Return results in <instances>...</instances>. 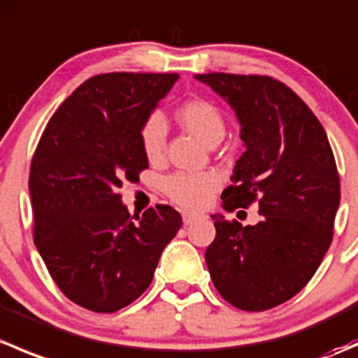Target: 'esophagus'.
I'll return each mask as SVG.
<instances>
[{"label":"esophagus","instance_id":"esophagus-1","mask_svg":"<svg viewBox=\"0 0 358 358\" xmlns=\"http://www.w3.org/2000/svg\"><path fill=\"white\" fill-rule=\"evenodd\" d=\"M196 218H197L196 213H189V211H183V213H182L183 225H190V223H192Z\"/></svg>","mask_w":358,"mask_h":358}]
</instances>
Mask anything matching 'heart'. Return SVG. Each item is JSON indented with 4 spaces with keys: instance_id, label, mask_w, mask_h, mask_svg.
Instances as JSON below:
<instances>
[{
    "instance_id": "1",
    "label": "heart",
    "mask_w": 358,
    "mask_h": 358,
    "mask_svg": "<svg viewBox=\"0 0 358 358\" xmlns=\"http://www.w3.org/2000/svg\"><path fill=\"white\" fill-rule=\"evenodd\" d=\"M180 124L204 143L222 138L225 133V121L218 107L206 99H192L176 110ZM140 143L150 162L161 161L166 149V122L159 114H152L140 129ZM222 185L216 173L176 171L166 176L162 189L166 196L176 204L189 209H201L209 204L213 194Z\"/></svg>"
}]
</instances>
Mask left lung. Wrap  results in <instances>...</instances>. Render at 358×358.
Instances as JSON below:
<instances>
[{
    "label": "left lung",
    "mask_w": 358,
    "mask_h": 358,
    "mask_svg": "<svg viewBox=\"0 0 358 358\" xmlns=\"http://www.w3.org/2000/svg\"><path fill=\"white\" fill-rule=\"evenodd\" d=\"M236 110L246 152L223 208L258 202V225L215 220L206 263L216 291L246 312L287 301L308 284L331 246L339 175L326 131L310 107L270 76L196 74Z\"/></svg>",
    "instance_id": "left-lung-1"
}]
</instances>
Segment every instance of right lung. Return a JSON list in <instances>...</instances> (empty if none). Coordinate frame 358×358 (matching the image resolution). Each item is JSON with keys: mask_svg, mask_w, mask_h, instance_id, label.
Here are the masks:
<instances>
[{"mask_svg": "<svg viewBox=\"0 0 358 358\" xmlns=\"http://www.w3.org/2000/svg\"><path fill=\"white\" fill-rule=\"evenodd\" d=\"M178 74L110 72L86 79L57 109L29 173L34 244L76 305L114 313L150 286L182 227L171 206L142 216L121 202L122 182L149 168L140 129Z\"/></svg>", "mask_w": 358, "mask_h": 358, "instance_id": "right-lung-1", "label": "right lung"}]
</instances>
